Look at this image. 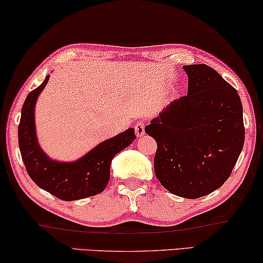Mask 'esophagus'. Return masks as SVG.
<instances>
[{
	"label": "esophagus",
	"instance_id": "esophagus-1",
	"mask_svg": "<svg viewBox=\"0 0 263 263\" xmlns=\"http://www.w3.org/2000/svg\"><path fill=\"white\" fill-rule=\"evenodd\" d=\"M135 132L138 137H142L145 133V121L139 120L138 123L135 124Z\"/></svg>",
	"mask_w": 263,
	"mask_h": 263
}]
</instances>
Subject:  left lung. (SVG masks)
Returning <instances> with one entry per match:
<instances>
[{
  "label": "left lung",
  "instance_id": "obj_1",
  "mask_svg": "<svg viewBox=\"0 0 263 263\" xmlns=\"http://www.w3.org/2000/svg\"><path fill=\"white\" fill-rule=\"evenodd\" d=\"M187 94L145 126L157 143L156 177L171 194L198 198L232 175L245 143L240 96L206 65L184 66Z\"/></svg>",
  "mask_w": 263,
  "mask_h": 263
}]
</instances>
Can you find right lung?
<instances>
[{
    "label": "right lung",
    "mask_w": 263,
    "mask_h": 263,
    "mask_svg": "<svg viewBox=\"0 0 263 263\" xmlns=\"http://www.w3.org/2000/svg\"><path fill=\"white\" fill-rule=\"evenodd\" d=\"M45 81L27 96L18 124V146L29 177L41 189L62 201L91 197L100 194L109 181V166L118 152L136 139L135 130L128 128L107 139L73 163H60L49 159L39 146L34 124V107L39 94L47 85Z\"/></svg>",
    "instance_id": "1"
}]
</instances>
